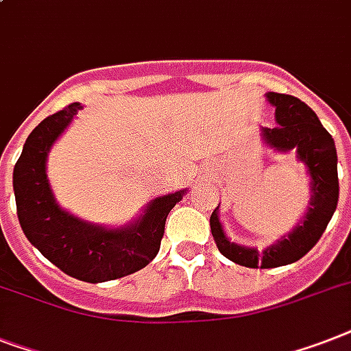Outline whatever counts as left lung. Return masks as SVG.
<instances>
[{
    "label": "left lung",
    "mask_w": 351,
    "mask_h": 351,
    "mask_svg": "<svg viewBox=\"0 0 351 351\" xmlns=\"http://www.w3.org/2000/svg\"><path fill=\"white\" fill-rule=\"evenodd\" d=\"M276 108V128H263L261 136L267 146L276 151L295 149L298 158L306 166L310 175V207L303 220L281 240L270 245L263 252L252 247L232 243L225 236L218 216V207L210 215V232L216 247L230 261L249 269H276L303 258L323 236L339 200L337 151L332 135L324 130L317 115L298 97L285 93H267Z\"/></svg>",
    "instance_id": "obj_1"
}]
</instances>
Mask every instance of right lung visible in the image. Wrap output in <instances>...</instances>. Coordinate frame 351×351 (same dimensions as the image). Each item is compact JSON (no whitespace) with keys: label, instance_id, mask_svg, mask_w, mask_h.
I'll list each match as a JSON object with an SVG mask.
<instances>
[{"label":"right lung","instance_id":"1","mask_svg":"<svg viewBox=\"0 0 351 351\" xmlns=\"http://www.w3.org/2000/svg\"><path fill=\"white\" fill-rule=\"evenodd\" d=\"M81 108L79 102L68 104L28 135L14 166V195L27 240L64 274L102 283L144 269L158 254L167 215L185 191L158 196L144 215L119 229L88 223L62 210L48 184L47 156Z\"/></svg>","mask_w":351,"mask_h":351}]
</instances>
